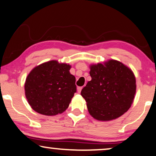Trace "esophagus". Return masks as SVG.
I'll list each match as a JSON object with an SVG mask.
<instances>
[{
    "instance_id": "1",
    "label": "esophagus",
    "mask_w": 156,
    "mask_h": 156,
    "mask_svg": "<svg viewBox=\"0 0 156 156\" xmlns=\"http://www.w3.org/2000/svg\"><path fill=\"white\" fill-rule=\"evenodd\" d=\"M82 87H77V91H78L79 94L81 93V91H82Z\"/></svg>"
}]
</instances>
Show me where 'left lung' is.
<instances>
[{"mask_svg":"<svg viewBox=\"0 0 156 156\" xmlns=\"http://www.w3.org/2000/svg\"><path fill=\"white\" fill-rule=\"evenodd\" d=\"M91 80L81 91L89 114L99 121L116 119L131 107L136 94L135 76L120 62L91 65Z\"/></svg>","mask_w":156,"mask_h":156,"instance_id":"obj_1","label":"left lung"}]
</instances>
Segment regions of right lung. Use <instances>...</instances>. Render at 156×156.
Wrapping results in <instances>:
<instances>
[{"label":"right lung","instance_id":"1","mask_svg":"<svg viewBox=\"0 0 156 156\" xmlns=\"http://www.w3.org/2000/svg\"><path fill=\"white\" fill-rule=\"evenodd\" d=\"M71 66L51 60L32 69L25 83V97L32 108L39 114L55 116L68 108L76 91Z\"/></svg>","mask_w":156,"mask_h":156}]
</instances>
